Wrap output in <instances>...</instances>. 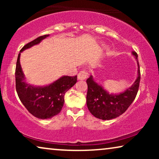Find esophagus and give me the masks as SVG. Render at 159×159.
<instances>
[{"label":"esophagus","instance_id":"34e87169","mask_svg":"<svg viewBox=\"0 0 159 159\" xmlns=\"http://www.w3.org/2000/svg\"><path fill=\"white\" fill-rule=\"evenodd\" d=\"M88 73L85 70H82L78 74L77 78L79 80H84L88 77Z\"/></svg>","mask_w":159,"mask_h":159}]
</instances>
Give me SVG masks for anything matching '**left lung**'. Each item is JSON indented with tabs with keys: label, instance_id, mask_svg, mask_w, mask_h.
<instances>
[{
	"label": "left lung",
	"instance_id": "8db88e82",
	"mask_svg": "<svg viewBox=\"0 0 159 159\" xmlns=\"http://www.w3.org/2000/svg\"><path fill=\"white\" fill-rule=\"evenodd\" d=\"M138 62V77L133 84L125 92L119 94H112L104 90L93 80V76L87 80L88 93H87V106L88 110L93 116L103 120L115 119L124 114L135 98L138 92L140 80V66L138 60V54L132 51Z\"/></svg>",
	"mask_w": 159,
	"mask_h": 159
}]
</instances>
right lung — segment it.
Segmentation results:
<instances>
[{
    "instance_id": "1",
    "label": "right lung",
    "mask_w": 159,
    "mask_h": 159,
    "mask_svg": "<svg viewBox=\"0 0 159 159\" xmlns=\"http://www.w3.org/2000/svg\"><path fill=\"white\" fill-rule=\"evenodd\" d=\"M48 36L49 34H45L38 37L21 49L15 71L16 90L19 99L30 114L41 119H51L59 114L64 106L65 93L75 85L77 80V76H63L53 83L44 87H35L26 82L19 61L21 53L39 44Z\"/></svg>"
}]
</instances>
